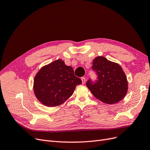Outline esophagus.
I'll list each match as a JSON object with an SVG mask.
<instances>
[{
  "label": "esophagus",
  "instance_id": "34e87169",
  "mask_svg": "<svg viewBox=\"0 0 150 150\" xmlns=\"http://www.w3.org/2000/svg\"><path fill=\"white\" fill-rule=\"evenodd\" d=\"M81 81H82V84H84L86 82V78H84V77H82V78H81Z\"/></svg>",
  "mask_w": 150,
  "mask_h": 150
}]
</instances>
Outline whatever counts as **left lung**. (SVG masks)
I'll use <instances>...</instances> for the list:
<instances>
[{
	"label": "left lung",
	"instance_id": "left-lung-1",
	"mask_svg": "<svg viewBox=\"0 0 150 150\" xmlns=\"http://www.w3.org/2000/svg\"><path fill=\"white\" fill-rule=\"evenodd\" d=\"M92 69L98 74V80L95 83L88 80L86 86L95 98L108 104L118 103L125 98L128 92V81L117 63L98 56L93 60Z\"/></svg>",
	"mask_w": 150,
	"mask_h": 150
}]
</instances>
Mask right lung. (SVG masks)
Instances as JSON below:
<instances>
[{
  "instance_id": "obj_1",
  "label": "right lung",
  "mask_w": 150,
  "mask_h": 150,
  "mask_svg": "<svg viewBox=\"0 0 150 150\" xmlns=\"http://www.w3.org/2000/svg\"><path fill=\"white\" fill-rule=\"evenodd\" d=\"M82 83L71 66L61 59L42 67L35 74L33 89L35 97L44 105L55 107L65 103Z\"/></svg>"
}]
</instances>
